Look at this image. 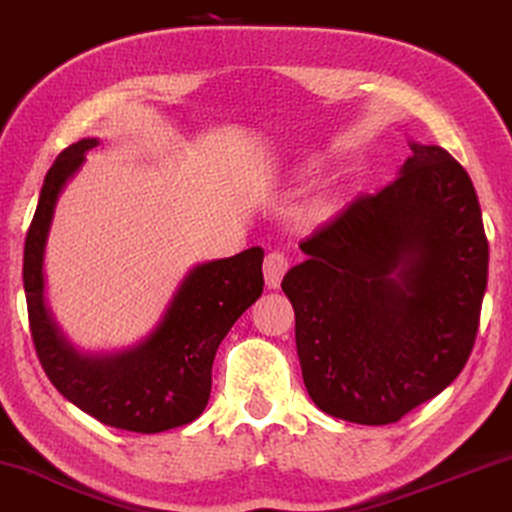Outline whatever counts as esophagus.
Wrapping results in <instances>:
<instances>
[{
  "mask_svg": "<svg viewBox=\"0 0 512 512\" xmlns=\"http://www.w3.org/2000/svg\"><path fill=\"white\" fill-rule=\"evenodd\" d=\"M289 268V261L285 258V254H280V251H273V254L266 256V261H263V275H266V285L270 289H277L280 287L282 277H285Z\"/></svg>",
  "mask_w": 512,
  "mask_h": 512,
  "instance_id": "esophagus-1",
  "label": "esophagus"
}]
</instances>
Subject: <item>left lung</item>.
I'll list each match as a JSON object with an SVG mask.
<instances>
[{
	"label": "left lung",
	"instance_id": "1",
	"mask_svg": "<svg viewBox=\"0 0 512 512\" xmlns=\"http://www.w3.org/2000/svg\"><path fill=\"white\" fill-rule=\"evenodd\" d=\"M399 178L363 194L299 244L282 280L315 406L389 425L460 375L475 344L489 244L470 175L410 142Z\"/></svg>",
	"mask_w": 512,
	"mask_h": 512
}]
</instances>
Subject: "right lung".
Segmentation results:
<instances>
[{
	"label": "right lung",
	"mask_w": 512,
	"mask_h": 512,
	"mask_svg": "<svg viewBox=\"0 0 512 512\" xmlns=\"http://www.w3.org/2000/svg\"><path fill=\"white\" fill-rule=\"evenodd\" d=\"M97 144V137L71 144L44 178L23 251L30 334L47 377L80 410L118 430L166 432L204 413L218 346L263 292V249L251 246L194 266L182 277L159 325L130 349L78 351L44 301V249L56 201Z\"/></svg>",
	"instance_id": "right-lung-1"
}]
</instances>
